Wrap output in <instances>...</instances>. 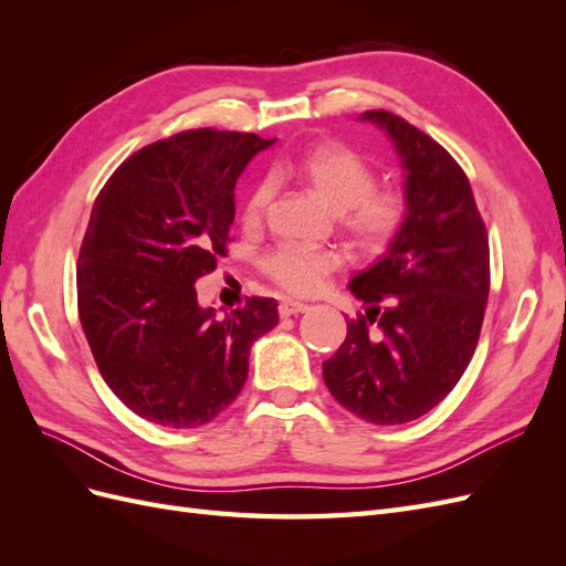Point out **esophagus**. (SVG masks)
Here are the masks:
<instances>
[{
	"mask_svg": "<svg viewBox=\"0 0 566 566\" xmlns=\"http://www.w3.org/2000/svg\"><path fill=\"white\" fill-rule=\"evenodd\" d=\"M306 310H310V306H306L304 302H297V300H281V304H279V314H281L283 318L304 314Z\"/></svg>",
	"mask_w": 566,
	"mask_h": 566,
	"instance_id": "esophagus-1",
	"label": "esophagus"
}]
</instances>
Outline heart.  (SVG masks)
Wrapping results in <instances>:
<instances>
[{"label":"heart","mask_w":566,"mask_h":566,"mask_svg":"<svg viewBox=\"0 0 566 566\" xmlns=\"http://www.w3.org/2000/svg\"><path fill=\"white\" fill-rule=\"evenodd\" d=\"M285 169L312 186L335 212H339L342 229L347 231L356 248L378 252L399 233L403 224V200L394 191H378L370 165L349 146L318 142L304 148ZM273 193H276L273 177H264L252 186L243 208L248 227H256L264 219ZM337 266L339 254L335 250L293 241L269 250L262 260L266 276L295 295L316 293Z\"/></svg>","instance_id":"b5f03b06"}]
</instances>
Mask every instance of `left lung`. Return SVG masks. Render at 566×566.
<instances>
[{"instance_id":"8db88e82","label":"left lung","mask_w":566,"mask_h":566,"mask_svg":"<svg viewBox=\"0 0 566 566\" xmlns=\"http://www.w3.org/2000/svg\"><path fill=\"white\" fill-rule=\"evenodd\" d=\"M361 119L399 153L406 214L387 252L349 281L366 312L347 318L323 380L361 420L403 424L430 413L470 364L489 300V235L449 150L394 113Z\"/></svg>"}]
</instances>
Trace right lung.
<instances>
[{"mask_svg":"<svg viewBox=\"0 0 566 566\" xmlns=\"http://www.w3.org/2000/svg\"><path fill=\"white\" fill-rule=\"evenodd\" d=\"M273 139L191 129L134 153L101 188L77 260V310L94 361L136 416L208 424L248 380L250 347L279 302L248 297L217 316L196 281L227 254L233 188Z\"/></svg>","mask_w":566,"mask_h":566,"instance_id":"obj_1","label":"right lung"}]
</instances>
